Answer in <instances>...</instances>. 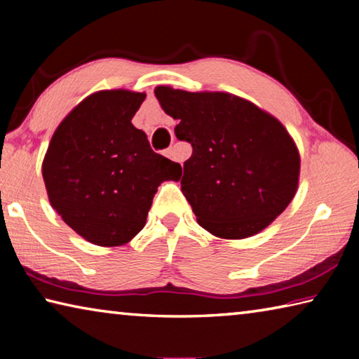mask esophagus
I'll list each match as a JSON object with an SVG mask.
<instances>
[{
  "instance_id": "1",
  "label": "esophagus",
  "mask_w": 359,
  "mask_h": 359,
  "mask_svg": "<svg viewBox=\"0 0 359 359\" xmlns=\"http://www.w3.org/2000/svg\"><path fill=\"white\" fill-rule=\"evenodd\" d=\"M165 156H168V158H171V160H174V150H172V147L165 150Z\"/></svg>"
}]
</instances>
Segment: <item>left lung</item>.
Here are the masks:
<instances>
[{"instance_id":"left-lung-1","label":"left lung","mask_w":359,"mask_h":359,"mask_svg":"<svg viewBox=\"0 0 359 359\" xmlns=\"http://www.w3.org/2000/svg\"><path fill=\"white\" fill-rule=\"evenodd\" d=\"M179 141L191 144L182 193L198 223L223 239L264 229L293 199L299 154L277 118L239 96L156 87Z\"/></svg>"}]
</instances>
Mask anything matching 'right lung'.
Listing matches in <instances>:
<instances>
[{
	"label": "right lung",
	"mask_w": 359,
	"mask_h": 359,
	"mask_svg": "<svg viewBox=\"0 0 359 359\" xmlns=\"http://www.w3.org/2000/svg\"><path fill=\"white\" fill-rule=\"evenodd\" d=\"M145 93L104 90L69 112L42 163L48 201L63 222L92 244L115 247L144 228L163 180L182 166L151 150L131 118Z\"/></svg>",
	"instance_id": "add662e5"
}]
</instances>
